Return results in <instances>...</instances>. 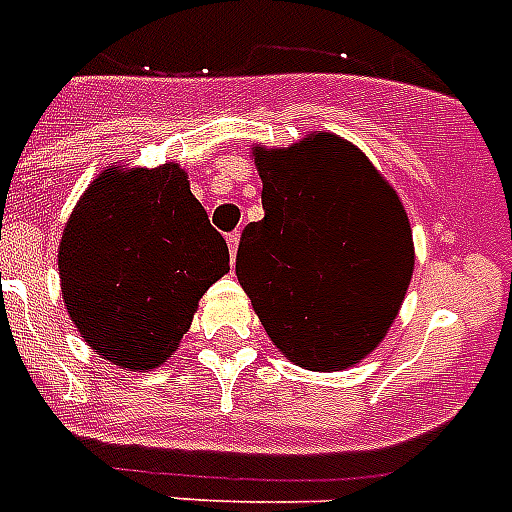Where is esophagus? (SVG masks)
Segmentation results:
<instances>
[{
  "instance_id": "obj_1",
  "label": "esophagus",
  "mask_w": 512,
  "mask_h": 512,
  "mask_svg": "<svg viewBox=\"0 0 512 512\" xmlns=\"http://www.w3.org/2000/svg\"><path fill=\"white\" fill-rule=\"evenodd\" d=\"M226 242H229V255H231V263H234L236 247H239V234H236V231H231V234L226 236Z\"/></svg>"
}]
</instances>
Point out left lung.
Returning a JSON list of instances; mask_svg holds the SVG:
<instances>
[{
	"label": "left lung",
	"mask_w": 512,
	"mask_h": 512,
	"mask_svg": "<svg viewBox=\"0 0 512 512\" xmlns=\"http://www.w3.org/2000/svg\"><path fill=\"white\" fill-rule=\"evenodd\" d=\"M263 221L247 223L236 278L270 341L307 369H343L398 315L414 247L403 205L351 143L317 132L255 150Z\"/></svg>",
	"instance_id": "left-lung-1"
}]
</instances>
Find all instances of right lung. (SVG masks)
<instances>
[{
    "label": "right lung",
    "instance_id": "right-lung-1",
    "mask_svg": "<svg viewBox=\"0 0 512 512\" xmlns=\"http://www.w3.org/2000/svg\"><path fill=\"white\" fill-rule=\"evenodd\" d=\"M226 270V239L176 163L98 176L59 247L72 322L90 349L127 369L158 367Z\"/></svg>",
    "mask_w": 512,
    "mask_h": 512
}]
</instances>
